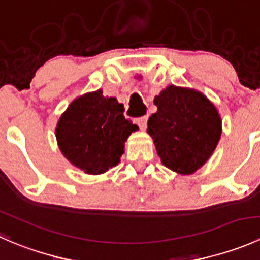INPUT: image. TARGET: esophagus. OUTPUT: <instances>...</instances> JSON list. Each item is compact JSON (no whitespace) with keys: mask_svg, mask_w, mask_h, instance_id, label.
Masks as SVG:
<instances>
[{"mask_svg":"<svg viewBox=\"0 0 260 260\" xmlns=\"http://www.w3.org/2000/svg\"><path fill=\"white\" fill-rule=\"evenodd\" d=\"M147 119H148V117H147V115H145V117L138 118V119H137V124L140 125V128H141V129H142V131L146 129V127H147Z\"/></svg>","mask_w":260,"mask_h":260,"instance_id":"esophagus-1","label":"esophagus"}]
</instances>
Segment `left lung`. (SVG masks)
I'll list each match as a JSON object with an SVG mask.
<instances>
[{
    "mask_svg": "<svg viewBox=\"0 0 260 260\" xmlns=\"http://www.w3.org/2000/svg\"><path fill=\"white\" fill-rule=\"evenodd\" d=\"M157 112L149 117L147 133L167 169L192 175L214 153L221 137V117L201 91L169 85L154 96Z\"/></svg>",
    "mask_w": 260,
    "mask_h": 260,
    "instance_id": "obj_1",
    "label": "left lung"
}]
</instances>
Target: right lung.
I'll return each instance as SVG.
<instances>
[{
	"instance_id": "1",
	"label": "right lung",
	"mask_w": 260,
	"mask_h": 260,
	"mask_svg": "<svg viewBox=\"0 0 260 260\" xmlns=\"http://www.w3.org/2000/svg\"><path fill=\"white\" fill-rule=\"evenodd\" d=\"M123 112V104L114 96H104L102 89L75 98L55 128L65 158L86 175H102L117 166L125 141L138 131Z\"/></svg>"
}]
</instances>
